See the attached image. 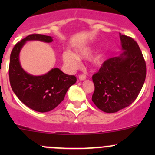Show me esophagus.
Masks as SVG:
<instances>
[{
	"label": "esophagus",
	"instance_id": "1",
	"mask_svg": "<svg viewBox=\"0 0 155 155\" xmlns=\"http://www.w3.org/2000/svg\"><path fill=\"white\" fill-rule=\"evenodd\" d=\"M79 80H82V81L85 80V79H86V76H85V75H80V76H79Z\"/></svg>",
	"mask_w": 155,
	"mask_h": 155
}]
</instances>
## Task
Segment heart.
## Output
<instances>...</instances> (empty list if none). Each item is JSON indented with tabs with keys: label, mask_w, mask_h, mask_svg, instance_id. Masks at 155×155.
<instances>
[{
	"label": "heart",
	"mask_w": 155,
	"mask_h": 155,
	"mask_svg": "<svg viewBox=\"0 0 155 155\" xmlns=\"http://www.w3.org/2000/svg\"><path fill=\"white\" fill-rule=\"evenodd\" d=\"M93 46H81L75 50V53L72 51H66L62 54V61L66 68L70 70L76 69L79 66V59H85L90 57L94 52ZM104 54L103 51L98 52L91 59V62L95 66H100L104 60Z\"/></svg>",
	"instance_id": "obj_1"
}]
</instances>
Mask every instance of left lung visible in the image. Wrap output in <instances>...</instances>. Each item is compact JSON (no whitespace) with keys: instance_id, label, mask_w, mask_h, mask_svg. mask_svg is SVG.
<instances>
[{"instance_id":"obj_1","label":"left lung","mask_w":155,"mask_h":155,"mask_svg":"<svg viewBox=\"0 0 155 155\" xmlns=\"http://www.w3.org/2000/svg\"><path fill=\"white\" fill-rule=\"evenodd\" d=\"M122 52L104 61L92 76L94 92L92 101L107 113L130 105L140 94L146 76V65L137 42L119 34Z\"/></svg>"}]
</instances>
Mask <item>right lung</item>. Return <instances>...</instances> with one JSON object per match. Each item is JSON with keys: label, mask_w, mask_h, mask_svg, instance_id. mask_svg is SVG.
Instances as JSON below:
<instances>
[{"label": "right lung", "mask_w": 155, "mask_h": 155, "mask_svg": "<svg viewBox=\"0 0 155 155\" xmlns=\"http://www.w3.org/2000/svg\"><path fill=\"white\" fill-rule=\"evenodd\" d=\"M32 40L51 43L53 39L43 34H31L15 44L9 66L10 85L17 97L28 107L37 112H49L64 99L69 87L76 83V78L65 74L58 68H52L41 76L27 73L20 63L19 54L26 42Z\"/></svg>", "instance_id": "add662e5"}]
</instances>
